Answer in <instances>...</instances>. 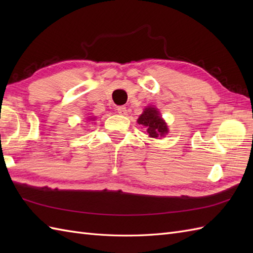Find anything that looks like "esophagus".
<instances>
[{"instance_id":"1","label":"esophagus","mask_w":253,"mask_h":253,"mask_svg":"<svg viewBox=\"0 0 253 253\" xmlns=\"http://www.w3.org/2000/svg\"><path fill=\"white\" fill-rule=\"evenodd\" d=\"M117 112L120 113L121 115H127V109L125 106H120L117 107Z\"/></svg>"}]
</instances>
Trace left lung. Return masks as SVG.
Listing matches in <instances>:
<instances>
[{
  "mask_svg": "<svg viewBox=\"0 0 253 253\" xmlns=\"http://www.w3.org/2000/svg\"><path fill=\"white\" fill-rule=\"evenodd\" d=\"M137 122L140 125L147 127V132L151 138L161 139L165 137L166 133H169L168 124L165 123L160 112L154 106L146 107Z\"/></svg>",
  "mask_w": 253,
  "mask_h": 253,
  "instance_id": "8db88e82",
  "label": "left lung"
}]
</instances>
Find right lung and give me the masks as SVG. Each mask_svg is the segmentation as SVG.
<instances>
[{
  "label": "right lung",
  "mask_w": 253,
  "mask_h": 253,
  "mask_svg": "<svg viewBox=\"0 0 253 253\" xmlns=\"http://www.w3.org/2000/svg\"><path fill=\"white\" fill-rule=\"evenodd\" d=\"M89 121H94V117H90Z\"/></svg>",
  "instance_id": "obj_1"
}]
</instances>
